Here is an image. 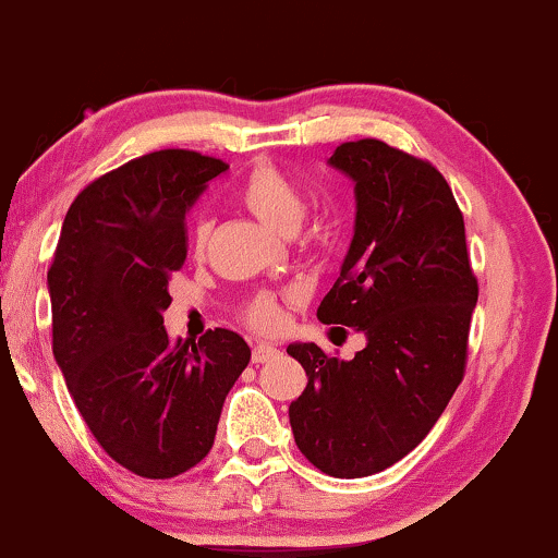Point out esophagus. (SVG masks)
<instances>
[{"instance_id": "obj_1", "label": "esophagus", "mask_w": 558, "mask_h": 558, "mask_svg": "<svg viewBox=\"0 0 558 558\" xmlns=\"http://www.w3.org/2000/svg\"><path fill=\"white\" fill-rule=\"evenodd\" d=\"M278 348L275 344H267V342H259L255 344V350H252V363H267L270 357L278 355Z\"/></svg>"}]
</instances>
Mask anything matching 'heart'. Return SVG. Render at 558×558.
Segmentation results:
<instances>
[{
    "label": "heart",
    "mask_w": 558,
    "mask_h": 558,
    "mask_svg": "<svg viewBox=\"0 0 558 558\" xmlns=\"http://www.w3.org/2000/svg\"><path fill=\"white\" fill-rule=\"evenodd\" d=\"M236 197L252 216H257L259 221L275 231H283V234H291L299 227L303 208H306V195H303L299 180L291 172H286L283 167L267 159L257 161L246 172L244 182L239 185ZM210 229L214 227H210L208 218H197L193 223L190 244H193L195 255H203V250H206ZM242 316L250 327L259 331H272L283 322V308H280L278 295L263 291L244 301Z\"/></svg>",
    "instance_id": "obj_1"
}]
</instances>
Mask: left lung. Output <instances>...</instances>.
Returning <instances> with one entry per match:
<instances>
[{
    "label": "left lung",
    "instance_id": "8db88e82",
    "mask_svg": "<svg viewBox=\"0 0 558 558\" xmlns=\"http://www.w3.org/2000/svg\"><path fill=\"white\" fill-rule=\"evenodd\" d=\"M355 180V236L316 316L368 344L352 361L288 344L308 384L288 409L295 446L316 469L361 478L393 466L446 412L469 361L478 299L453 190L427 159L378 138L344 141L329 159Z\"/></svg>",
    "mask_w": 558,
    "mask_h": 558
}]
</instances>
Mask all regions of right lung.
Here are the masks:
<instances>
[{"label":"right lung","instance_id":"1","mask_svg":"<svg viewBox=\"0 0 558 558\" xmlns=\"http://www.w3.org/2000/svg\"><path fill=\"white\" fill-rule=\"evenodd\" d=\"M227 161L161 149L92 180L63 218L48 267L53 357L105 453L144 478L197 466L223 399L250 363L236 331L169 340L161 312L185 265V214Z\"/></svg>","mask_w":558,"mask_h":558}]
</instances>
